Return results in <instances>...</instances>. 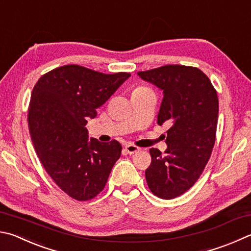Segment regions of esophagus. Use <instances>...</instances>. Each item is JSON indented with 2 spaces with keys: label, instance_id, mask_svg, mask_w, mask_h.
<instances>
[{
  "label": "esophagus",
  "instance_id": "1",
  "mask_svg": "<svg viewBox=\"0 0 251 251\" xmlns=\"http://www.w3.org/2000/svg\"><path fill=\"white\" fill-rule=\"evenodd\" d=\"M125 150H126L127 153L133 154V153L138 152L139 150H140V148L137 147V146H135V145H126L125 146Z\"/></svg>",
  "mask_w": 251,
  "mask_h": 251
}]
</instances>
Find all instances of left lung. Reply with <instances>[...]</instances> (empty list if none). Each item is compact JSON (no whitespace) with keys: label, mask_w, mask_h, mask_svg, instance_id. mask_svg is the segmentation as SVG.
Listing matches in <instances>:
<instances>
[{"label":"left lung","mask_w":251,"mask_h":251,"mask_svg":"<svg viewBox=\"0 0 251 251\" xmlns=\"http://www.w3.org/2000/svg\"><path fill=\"white\" fill-rule=\"evenodd\" d=\"M141 79L162 90L158 125L166 123L168 148L149 150L145 175L151 192L171 200L186 192L202 175L215 144L218 98L207 75L195 67L167 65L140 71Z\"/></svg>","instance_id":"left-lung-1"}]
</instances>
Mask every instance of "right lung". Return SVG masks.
Here are the masks:
<instances>
[{
	"instance_id": "right-lung-1",
	"label": "right lung",
	"mask_w": 251,
	"mask_h": 251,
	"mask_svg": "<svg viewBox=\"0 0 251 251\" xmlns=\"http://www.w3.org/2000/svg\"><path fill=\"white\" fill-rule=\"evenodd\" d=\"M129 76L67 65L40 76L34 86L27 117L31 140L45 170L72 199L97 197L121 157L117 140L89 139L85 125Z\"/></svg>"
}]
</instances>
